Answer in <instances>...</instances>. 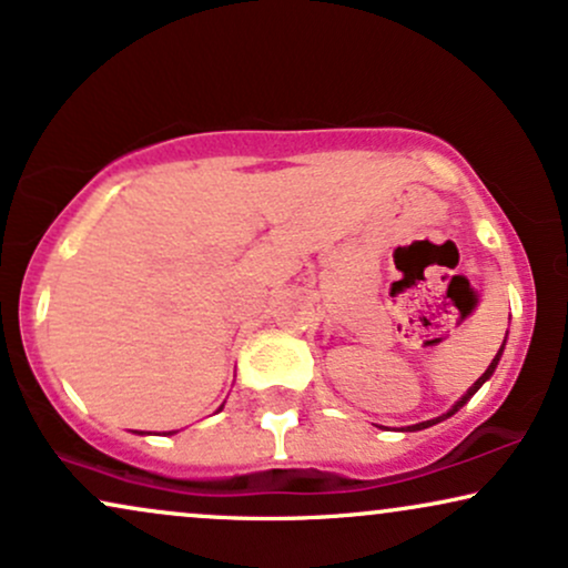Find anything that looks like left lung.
I'll return each mask as SVG.
<instances>
[{"instance_id": "1", "label": "left lung", "mask_w": 568, "mask_h": 568, "mask_svg": "<svg viewBox=\"0 0 568 568\" xmlns=\"http://www.w3.org/2000/svg\"><path fill=\"white\" fill-rule=\"evenodd\" d=\"M506 337H508V332H506ZM503 345H506V339H503ZM503 345H500V349H498V355H495V358H493V363H489V366H487V371H485V374H481V376H479V379H477V382H474V384H471V387H468V392H466V395H464V397H460V400H458V403H455L450 410H447V413H443V416L432 418V422H422V424H413V426H408V432H418V429H429V426H434V424H439V422H445V418H450V416H453V413H458L460 408H464V405H466L468 400H471V397H474V395H477V392H479V387H481V384H485V382L489 379V376H493V374H495V368H498V363H500V355H503Z\"/></svg>"}]
</instances>
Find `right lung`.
Masks as SVG:
<instances>
[{"mask_svg":"<svg viewBox=\"0 0 568 568\" xmlns=\"http://www.w3.org/2000/svg\"><path fill=\"white\" fill-rule=\"evenodd\" d=\"M221 408H223V405H221ZM221 408H219V410H221Z\"/></svg>","mask_w":568,"mask_h":568,"instance_id":"add662e5","label":"right lung"}]
</instances>
